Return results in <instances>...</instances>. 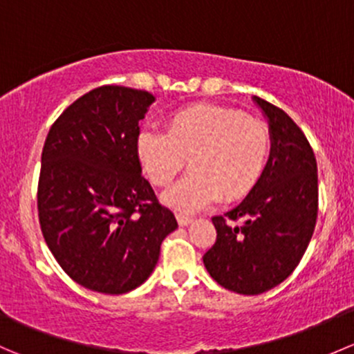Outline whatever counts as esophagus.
<instances>
[{
    "label": "esophagus",
    "instance_id": "esophagus-1",
    "mask_svg": "<svg viewBox=\"0 0 354 354\" xmlns=\"http://www.w3.org/2000/svg\"><path fill=\"white\" fill-rule=\"evenodd\" d=\"M176 219H178V224H180V226H188V224L194 221L190 216H185V214H176Z\"/></svg>",
    "mask_w": 354,
    "mask_h": 354
}]
</instances>
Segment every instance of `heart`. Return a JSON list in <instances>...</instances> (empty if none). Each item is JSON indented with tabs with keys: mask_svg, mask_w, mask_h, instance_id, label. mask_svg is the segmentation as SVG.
Masks as SVG:
<instances>
[{
	"mask_svg": "<svg viewBox=\"0 0 354 354\" xmlns=\"http://www.w3.org/2000/svg\"><path fill=\"white\" fill-rule=\"evenodd\" d=\"M135 151L156 187H167L188 159L192 173L164 194V202L195 212L219 197L236 202L252 194L272 154V133L241 109L194 104L171 114L167 131H138Z\"/></svg>",
	"mask_w": 354,
	"mask_h": 354,
	"instance_id": "b5f03b06",
	"label": "heart"
}]
</instances>
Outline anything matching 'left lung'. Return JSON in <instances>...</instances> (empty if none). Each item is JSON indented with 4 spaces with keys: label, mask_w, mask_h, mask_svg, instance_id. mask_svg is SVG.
<instances>
[{
    "label": "left lung",
    "mask_w": 354,
    "mask_h": 354,
    "mask_svg": "<svg viewBox=\"0 0 354 354\" xmlns=\"http://www.w3.org/2000/svg\"><path fill=\"white\" fill-rule=\"evenodd\" d=\"M269 120L272 154L252 194L214 216L217 238L203 255L212 279L240 295H260L291 276L312 240L319 212L317 159L301 128L255 97Z\"/></svg>",
    "instance_id": "8db88e82"
}]
</instances>
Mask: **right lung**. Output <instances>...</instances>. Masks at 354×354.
I'll return each instance as SVG.
<instances>
[{
	"mask_svg": "<svg viewBox=\"0 0 354 354\" xmlns=\"http://www.w3.org/2000/svg\"><path fill=\"white\" fill-rule=\"evenodd\" d=\"M154 95L102 85L53 123L42 149L37 212L42 236L80 286L123 295L145 283L160 243L178 227L142 176L135 140Z\"/></svg>",
	"mask_w": 354,
	"mask_h": 354,
	"instance_id": "obj_1",
	"label": "right lung"
}]
</instances>
